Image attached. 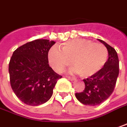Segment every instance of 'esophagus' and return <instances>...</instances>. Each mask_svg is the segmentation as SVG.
Returning <instances> with one entry per match:
<instances>
[{"label": "esophagus", "mask_w": 127, "mask_h": 127, "mask_svg": "<svg viewBox=\"0 0 127 127\" xmlns=\"http://www.w3.org/2000/svg\"><path fill=\"white\" fill-rule=\"evenodd\" d=\"M66 78H68V79L71 80V81H73V80H76V79H75L74 77H71V76H67Z\"/></svg>", "instance_id": "esophagus-1"}]
</instances>
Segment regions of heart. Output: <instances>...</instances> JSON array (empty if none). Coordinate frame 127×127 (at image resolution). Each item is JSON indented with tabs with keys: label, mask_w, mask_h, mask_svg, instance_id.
Segmentation results:
<instances>
[{
	"label": "heart",
	"mask_w": 127,
	"mask_h": 127,
	"mask_svg": "<svg viewBox=\"0 0 127 127\" xmlns=\"http://www.w3.org/2000/svg\"><path fill=\"white\" fill-rule=\"evenodd\" d=\"M61 51L51 48L48 52V60L51 67L62 72L71 66L73 71L82 78H90L104 66L108 59V51L103 44L86 39H73L61 45Z\"/></svg>",
	"instance_id": "obj_1"
}]
</instances>
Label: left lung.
Here are the masks:
<instances>
[{
    "label": "left lung",
    "mask_w": 127,
    "mask_h": 127,
    "mask_svg": "<svg viewBox=\"0 0 127 127\" xmlns=\"http://www.w3.org/2000/svg\"><path fill=\"white\" fill-rule=\"evenodd\" d=\"M98 40L107 48L109 58L98 73L83 80L85 84L84 90L81 93H76V98L84 105L96 106L109 98L114 92L119 72L117 51L104 41Z\"/></svg>",
    "instance_id": "8db88e82"
}]
</instances>
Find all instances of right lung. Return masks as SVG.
<instances>
[{
    "label": "right lung",
    "instance_id": "obj_1",
    "mask_svg": "<svg viewBox=\"0 0 127 127\" xmlns=\"http://www.w3.org/2000/svg\"><path fill=\"white\" fill-rule=\"evenodd\" d=\"M54 41L37 39L13 52L9 62L10 86L17 97L30 106L48 101L57 81L62 76L49 66L48 52Z\"/></svg>",
    "mask_w": 127,
    "mask_h": 127
}]
</instances>
